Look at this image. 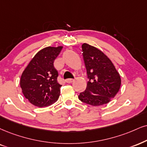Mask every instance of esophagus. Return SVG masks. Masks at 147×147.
<instances>
[{
  "mask_svg": "<svg viewBox=\"0 0 147 147\" xmlns=\"http://www.w3.org/2000/svg\"><path fill=\"white\" fill-rule=\"evenodd\" d=\"M74 80V79H71V78H70V79H67L65 81H66L67 83H71L72 82H73Z\"/></svg>",
  "mask_w": 147,
  "mask_h": 147,
  "instance_id": "esophagus-1",
  "label": "esophagus"
}]
</instances>
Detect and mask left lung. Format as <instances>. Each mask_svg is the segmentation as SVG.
<instances>
[{
    "label": "left lung",
    "instance_id": "left-lung-1",
    "mask_svg": "<svg viewBox=\"0 0 147 147\" xmlns=\"http://www.w3.org/2000/svg\"><path fill=\"white\" fill-rule=\"evenodd\" d=\"M82 49L89 81L78 98L93 106L108 104L120 89V75L109 58L99 49L87 43H83Z\"/></svg>",
    "mask_w": 147,
    "mask_h": 147
}]
</instances>
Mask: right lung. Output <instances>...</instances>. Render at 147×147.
Instances as JSON below:
<instances>
[{
  "label": "right lung",
  "mask_w": 147,
  "mask_h": 147,
  "mask_svg": "<svg viewBox=\"0 0 147 147\" xmlns=\"http://www.w3.org/2000/svg\"><path fill=\"white\" fill-rule=\"evenodd\" d=\"M63 46L46 47L35 54L24 70L20 78L22 93L34 106L43 108L50 106L59 99L60 88L57 82L58 71L54 61Z\"/></svg>",
  "instance_id": "right-lung-1"
}]
</instances>
